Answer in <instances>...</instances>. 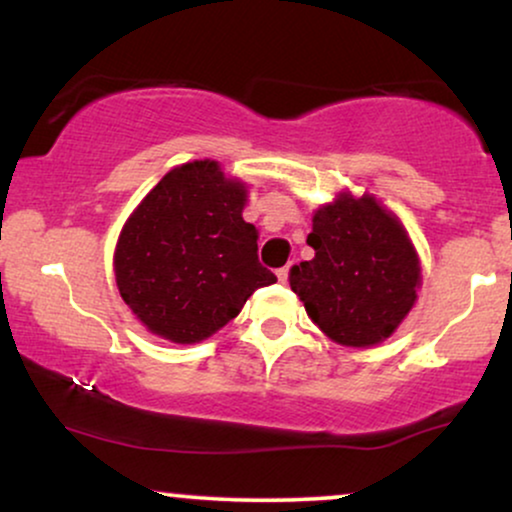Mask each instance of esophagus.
<instances>
[{"label":"esophagus","mask_w":512,"mask_h":512,"mask_svg":"<svg viewBox=\"0 0 512 512\" xmlns=\"http://www.w3.org/2000/svg\"><path fill=\"white\" fill-rule=\"evenodd\" d=\"M289 268H291V263H289V265H284V268L277 270V280H280L282 284H287V280H289Z\"/></svg>","instance_id":"esophagus-1"}]
</instances>
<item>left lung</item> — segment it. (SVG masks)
Masks as SVG:
<instances>
[{"label": "left lung", "mask_w": 512, "mask_h": 512, "mask_svg": "<svg viewBox=\"0 0 512 512\" xmlns=\"http://www.w3.org/2000/svg\"><path fill=\"white\" fill-rule=\"evenodd\" d=\"M315 258L289 270L291 291L331 341L374 348L395 334L421 289L409 232L369 192L341 190L313 214Z\"/></svg>", "instance_id": "obj_1"}]
</instances>
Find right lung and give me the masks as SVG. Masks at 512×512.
<instances>
[{
	"label": "right lung",
	"instance_id": "add662e5",
	"mask_svg": "<svg viewBox=\"0 0 512 512\" xmlns=\"http://www.w3.org/2000/svg\"><path fill=\"white\" fill-rule=\"evenodd\" d=\"M249 185L214 159L171 169L126 218L115 247L119 296L150 334L192 345L277 282L258 263V230L242 218Z\"/></svg>",
	"mask_w": 512,
	"mask_h": 512
}]
</instances>
